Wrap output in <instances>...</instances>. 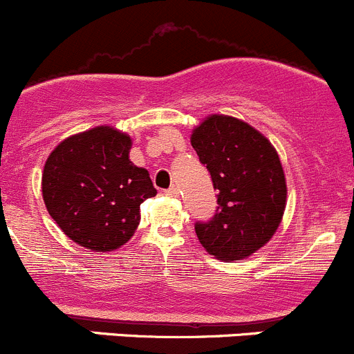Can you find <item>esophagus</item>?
<instances>
[{
	"label": "esophagus",
	"instance_id": "obj_1",
	"mask_svg": "<svg viewBox=\"0 0 354 354\" xmlns=\"http://www.w3.org/2000/svg\"><path fill=\"white\" fill-rule=\"evenodd\" d=\"M165 194H167V196H172V198H178V189L176 187V185H174V187L167 189Z\"/></svg>",
	"mask_w": 354,
	"mask_h": 354
}]
</instances>
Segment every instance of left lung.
I'll return each instance as SVG.
<instances>
[{
    "mask_svg": "<svg viewBox=\"0 0 354 354\" xmlns=\"http://www.w3.org/2000/svg\"><path fill=\"white\" fill-rule=\"evenodd\" d=\"M191 145L218 191L215 215L196 222V236L218 260H244L272 239L284 215L288 187L277 151L257 129L227 115L203 120Z\"/></svg>",
    "mask_w": 354,
    "mask_h": 354,
    "instance_id": "obj_1",
    "label": "left lung"
}]
</instances>
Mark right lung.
Segmentation results:
<instances>
[{
	"mask_svg": "<svg viewBox=\"0 0 354 354\" xmlns=\"http://www.w3.org/2000/svg\"><path fill=\"white\" fill-rule=\"evenodd\" d=\"M132 141L108 125L70 136L48 156L43 199L51 218L79 246L104 253L124 246L156 189L129 160Z\"/></svg>",
	"mask_w": 354,
	"mask_h": 354,
	"instance_id": "obj_1",
	"label": "right lung"
}]
</instances>
